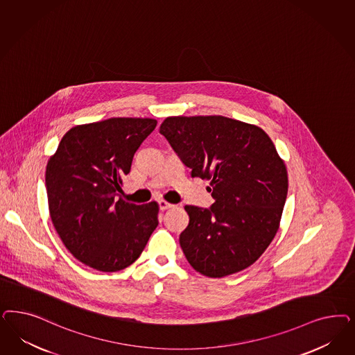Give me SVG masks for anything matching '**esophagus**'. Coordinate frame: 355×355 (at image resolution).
<instances>
[{"instance_id": "1", "label": "esophagus", "mask_w": 355, "mask_h": 355, "mask_svg": "<svg viewBox=\"0 0 355 355\" xmlns=\"http://www.w3.org/2000/svg\"><path fill=\"white\" fill-rule=\"evenodd\" d=\"M158 205H159V209L162 210V211H164V210H167V209H171L172 204H170V202H167V201H164V200H160V201H158Z\"/></svg>"}]
</instances>
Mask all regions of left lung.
Wrapping results in <instances>:
<instances>
[{
  "mask_svg": "<svg viewBox=\"0 0 355 355\" xmlns=\"http://www.w3.org/2000/svg\"><path fill=\"white\" fill-rule=\"evenodd\" d=\"M192 178L210 180L209 209L185 205L188 263L220 278L254 263L275 239L286 201V166L259 126L225 116H173L159 128Z\"/></svg>",
  "mask_w": 355,
  "mask_h": 355,
  "instance_id": "left-lung-1",
  "label": "left lung"
}]
</instances>
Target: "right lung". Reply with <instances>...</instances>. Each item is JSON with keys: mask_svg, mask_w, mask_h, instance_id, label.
<instances>
[{"mask_svg": "<svg viewBox=\"0 0 355 355\" xmlns=\"http://www.w3.org/2000/svg\"><path fill=\"white\" fill-rule=\"evenodd\" d=\"M157 120L112 117L71 128L46 164L52 223L68 251L101 272L135 263L158 226L157 202L136 205L123 198V176Z\"/></svg>", "mask_w": 355, "mask_h": 355, "instance_id": "right-lung-1", "label": "right lung"}]
</instances>
